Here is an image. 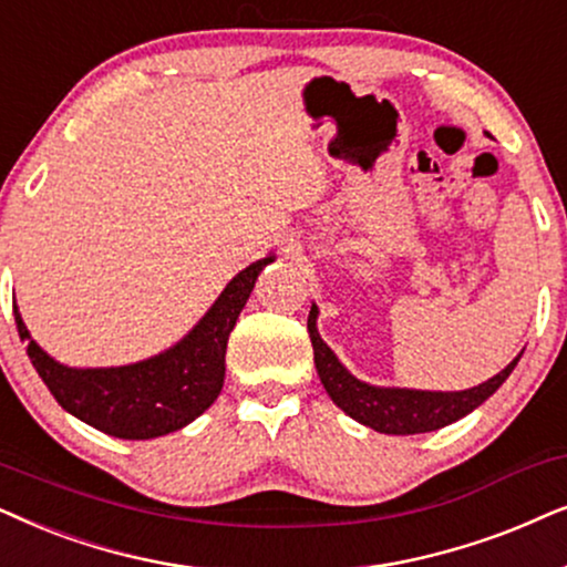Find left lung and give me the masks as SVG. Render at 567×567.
<instances>
[{
	"label": "left lung",
	"mask_w": 567,
	"mask_h": 567,
	"mask_svg": "<svg viewBox=\"0 0 567 567\" xmlns=\"http://www.w3.org/2000/svg\"><path fill=\"white\" fill-rule=\"evenodd\" d=\"M319 306H311L308 313V334L313 344V362L319 379L327 389L339 410L358 420L360 425L373 427L375 433L386 435H414L430 433V430L446 427L451 422L466 417L477 406L495 394L503 386L505 379L518 365V358H513L501 373L487 379L480 386L464 391H420V389H396V386H371V383L354 379L339 358L331 352V347L323 342L319 329Z\"/></svg>",
	"instance_id": "1"
}]
</instances>
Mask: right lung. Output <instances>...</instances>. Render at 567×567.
I'll return each instance as SVG.
<instances>
[{
  "label": "right lung",
  "mask_w": 567,
  "mask_h": 567,
  "mask_svg": "<svg viewBox=\"0 0 567 567\" xmlns=\"http://www.w3.org/2000/svg\"><path fill=\"white\" fill-rule=\"evenodd\" d=\"M275 254L248 264L196 321L188 334L161 354L116 368H70L30 337L14 303V323L28 358L66 412L90 427L124 441H150L186 427L220 396L228 337L251 296L256 277Z\"/></svg>",
  "instance_id": "right-lung-1"
}]
</instances>
